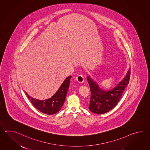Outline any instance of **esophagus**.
I'll list each match as a JSON object with an SVG mask.
<instances>
[{
	"label": "esophagus",
	"instance_id": "1",
	"mask_svg": "<svg viewBox=\"0 0 150 150\" xmlns=\"http://www.w3.org/2000/svg\"><path fill=\"white\" fill-rule=\"evenodd\" d=\"M76 81L79 83H83L84 82V79H83V76L81 75H79L78 76H77L76 77Z\"/></svg>",
	"mask_w": 150,
	"mask_h": 150
}]
</instances>
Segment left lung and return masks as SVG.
Masks as SVG:
<instances>
[{
    "label": "left lung",
    "instance_id": "left-lung-1",
    "mask_svg": "<svg viewBox=\"0 0 150 150\" xmlns=\"http://www.w3.org/2000/svg\"><path fill=\"white\" fill-rule=\"evenodd\" d=\"M130 76V67L129 68L123 79L114 88L109 90L102 89L91 76H87V80L91 91L89 110L96 114H103L114 108L129 82Z\"/></svg>",
    "mask_w": 150,
    "mask_h": 150
}]
</instances>
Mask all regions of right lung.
I'll return each mask as SVG.
<instances>
[{
    "mask_svg": "<svg viewBox=\"0 0 150 150\" xmlns=\"http://www.w3.org/2000/svg\"><path fill=\"white\" fill-rule=\"evenodd\" d=\"M71 78V76L64 80L57 91L49 99L40 100L32 98L25 92V94L33 105L40 112L47 115L54 114L59 112L63 105L70 86Z\"/></svg>",
    "mask_w": 150,
    "mask_h": 150,
    "instance_id": "1",
    "label": "right lung"
}]
</instances>
